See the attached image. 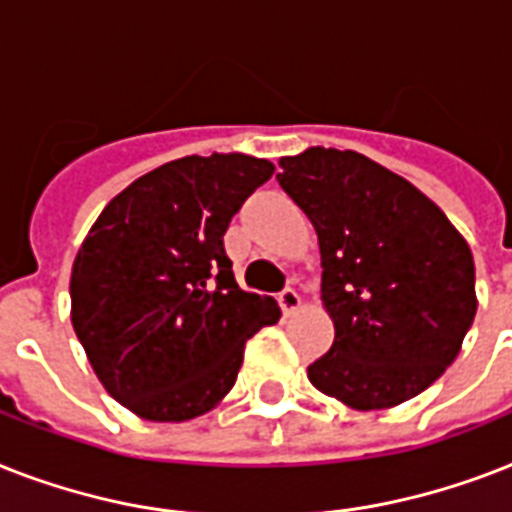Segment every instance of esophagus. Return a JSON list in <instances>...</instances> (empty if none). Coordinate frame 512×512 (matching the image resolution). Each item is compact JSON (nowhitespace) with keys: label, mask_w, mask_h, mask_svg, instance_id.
I'll return each instance as SVG.
<instances>
[{"label":"esophagus","mask_w":512,"mask_h":512,"mask_svg":"<svg viewBox=\"0 0 512 512\" xmlns=\"http://www.w3.org/2000/svg\"><path fill=\"white\" fill-rule=\"evenodd\" d=\"M299 302H302V299H299V294L294 292L292 286H286L284 292L278 294V305H281V310H284L286 315H292L299 307Z\"/></svg>","instance_id":"obj_1"}]
</instances>
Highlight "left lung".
Here are the masks:
<instances>
[{"label":"left lung","instance_id":"left-lung-1","mask_svg":"<svg viewBox=\"0 0 512 512\" xmlns=\"http://www.w3.org/2000/svg\"><path fill=\"white\" fill-rule=\"evenodd\" d=\"M278 184L321 247L334 344L307 378L352 410H386L429 389L476 315L471 247L410 181L352 149L281 157Z\"/></svg>","mask_w":512,"mask_h":512}]
</instances>
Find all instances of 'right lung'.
Segmentation results:
<instances>
[{
    "label": "right lung",
    "mask_w": 512,
    "mask_h": 512,
    "mask_svg": "<svg viewBox=\"0 0 512 512\" xmlns=\"http://www.w3.org/2000/svg\"><path fill=\"white\" fill-rule=\"evenodd\" d=\"M273 162L189 155L136 178L99 213L70 273V321L112 400L144 421L213 410L244 344L281 318L239 289L223 234Z\"/></svg>",
    "instance_id": "add662e5"
}]
</instances>
